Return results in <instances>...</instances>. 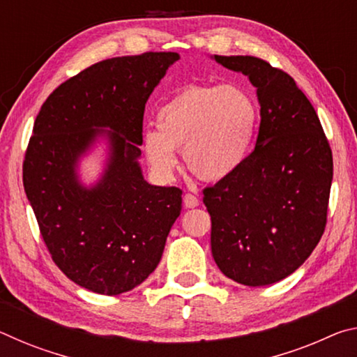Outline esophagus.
<instances>
[{
    "label": "esophagus",
    "instance_id": "34e87169",
    "mask_svg": "<svg viewBox=\"0 0 357 357\" xmlns=\"http://www.w3.org/2000/svg\"><path fill=\"white\" fill-rule=\"evenodd\" d=\"M183 202L185 208H197L198 204H200V200H198L197 195H193V193H185Z\"/></svg>",
    "mask_w": 357,
    "mask_h": 357
}]
</instances>
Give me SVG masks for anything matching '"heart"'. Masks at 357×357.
I'll return each instance as SVG.
<instances>
[{"instance_id": "heart-1", "label": "heart", "mask_w": 357, "mask_h": 357, "mask_svg": "<svg viewBox=\"0 0 357 357\" xmlns=\"http://www.w3.org/2000/svg\"><path fill=\"white\" fill-rule=\"evenodd\" d=\"M259 110L253 96L236 84H189L168 98L146 129L142 148L155 173L170 176L174 149L197 178L219 181L238 172L249 157Z\"/></svg>"}]
</instances>
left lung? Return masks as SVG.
<instances>
[{"label": "left lung", "mask_w": 357, "mask_h": 357, "mask_svg": "<svg viewBox=\"0 0 357 357\" xmlns=\"http://www.w3.org/2000/svg\"><path fill=\"white\" fill-rule=\"evenodd\" d=\"M249 77L261 110L255 149L203 190L211 250L228 279L271 285L310 257L328 222L332 151L315 108L282 69L255 56H219Z\"/></svg>", "instance_id": "obj_1"}]
</instances>
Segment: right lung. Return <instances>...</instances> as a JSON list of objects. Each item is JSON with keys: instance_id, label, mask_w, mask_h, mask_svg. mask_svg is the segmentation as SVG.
<instances>
[{"instance_id": "obj_1", "label": "right lung", "mask_w": 357, "mask_h": 357, "mask_svg": "<svg viewBox=\"0 0 357 357\" xmlns=\"http://www.w3.org/2000/svg\"><path fill=\"white\" fill-rule=\"evenodd\" d=\"M178 59L146 52L96 63L59 84L34 121L23 160L26 197L52 259L89 291L114 296L148 279L181 214L183 190L148 184L137 162L144 105ZM102 133L111 160L86 190L76 159Z\"/></svg>"}]
</instances>
